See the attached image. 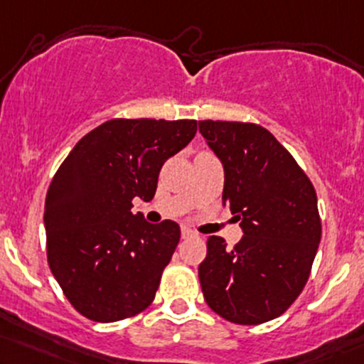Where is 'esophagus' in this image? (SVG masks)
<instances>
[{
    "mask_svg": "<svg viewBox=\"0 0 364 364\" xmlns=\"http://www.w3.org/2000/svg\"><path fill=\"white\" fill-rule=\"evenodd\" d=\"M193 235H195V231H193V230H190V228H186V226H183V228H181V237H183V238L193 237Z\"/></svg>",
    "mask_w": 364,
    "mask_h": 364,
    "instance_id": "esophagus-1",
    "label": "esophagus"
}]
</instances>
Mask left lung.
<instances>
[{
    "label": "left lung",
    "mask_w": 364,
    "mask_h": 364,
    "mask_svg": "<svg viewBox=\"0 0 364 364\" xmlns=\"http://www.w3.org/2000/svg\"><path fill=\"white\" fill-rule=\"evenodd\" d=\"M198 131L223 164V205L243 231L233 249L207 238L198 266L203 297L228 321L266 323L289 309L309 278L321 240L316 191L264 127L200 121Z\"/></svg>",
    "instance_id": "1"
}]
</instances>
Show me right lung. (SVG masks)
<instances>
[{
  "label": "right lung",
  "instance_id": "add662e5",
  "mask_svg": "<svg viewBox=\"0 0 364 364\" xmlns=\"http://www.w3.org/2000/svg\"><path fill=\"white\" fill-rule=\"evenodd\" d=\"M197 121L112 119L67 155L48 188V264L70 304L112 323L149 307L179 242L178 223H146L164 162L185 149Z\"/></svg>",
  "mask_w": 364,
  "mask_h": 364
}]
</instances>
